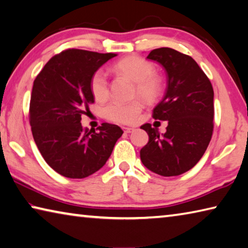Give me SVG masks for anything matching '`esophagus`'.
<instances>
[{
  "label": "esophagus",
  "instance_id": "obj_1",
  "mask_svg": "<svg viewBox=\"0 0 248 248\" xmlns=\"http://www.w3.org/2000/svg\"><path fill=\"white\" fill-rule=\"evenodd\" d=\"M124 131L125 133H131V132L134 131V129L133 128H130V127H124Z\"/></svg>",
  "mask_w": 248,
  "mask_h": 248
}]
</instances>
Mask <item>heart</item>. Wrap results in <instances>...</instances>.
<instances>
[{"instance_id": "heart-1", "label": "heart", "mask_w": 248, "mask_h": 248, "mask_svg": "<svg viewBox=\"0 0 248 248\" xmlns=\"http://www.w3.org/2000/svg\"><path fill=\"white\" fill-rule=\"evenodd\" d=\"M115 73L124 75L136 83L134 95L148 103H154L161 97L164 90V81L155 73V65L141 57L131 56L119 60L112 65ZM90 90L96 102H104L109 94L108 81L103 71H95L90 79ZM142 110L140 100L111 102L104 107L103 115L106 119L118 124H131Z\"/></svg>"}]
</instances>
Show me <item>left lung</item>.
Instances as JSON below:
<instances>
[{
    "mask_svg": "<svg viewBox=\"0 0 248 248\" xmlns=\"http://www.w3.org/2000/svg\"><path fill=\"white\" fill-rule=\"evenodd\" d=\"M167 73L164 97L153 109V118L169 121L159 136L150 124L141 125L149 142L140 151L146 169L165 177L192 169L202 157L213 132V89L211 82L191 57L171 48L154 49L146 57Z\"/></svg>",
    "mask_w": 248,
    "mask_h": 248,
    "instance_id": "left-lung-1",
    "label": "left lung"
}]
</instances>
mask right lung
<instances>
[{
    "instance_id": "right-lung-1",
    "label": "right lung",
    "mask_w": 248,
    "mask_h": 248,
    "mask_svg": "<svg viewBox=\"0 0 248 248\" xmlns=\"http://www.w3.org/2000/svg\"><path fill=\"white\" fill-rule=\"evenodd\" d=\"M116 53L68 49L46 63L33 81L29 124L47 164L68 178H85L106 164L124 131L107 123L83 129L81 116L94 103L90 79Z\"/></svg>"
}]
</instances>
